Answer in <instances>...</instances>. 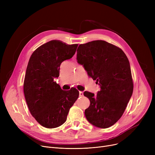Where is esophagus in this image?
<instances>
[{
	"mask_svg": "<svg viewBox=\"0 0 155 155\" xmlns=\"http://www.w3.org/2000/svg\"><path fill=\"white\" fill-rule=\"evenodd\" d=\"M79 96L80 97H83L84 96V93H83V92H79Z\"/></svg>",
	"mask_w": 155,
	"mask_h": 155,
	"instance_id": "34e87169",
	"label": "esophagus"
}]
</instances>
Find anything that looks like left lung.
Wrapping results in <instances>:
<instances>
[{
	"instance_id": "1",
	"label": "left lung",
	"mask_w": 155,
	"mask_h": 155,
	"mask_svg": "<svg viewBox=\"0 0 155 155\" xmlns=\"http://www.w3.org/2000/svg\"><path fill=\"white\" fill-rule=\"evenodd\" d=\"M77 56L78 63L101 87L97 95L84 92L91 102L85 110V117L96 127H109L123 116L133 94L127 57L120 48L102 40L80 45Z\"/></svg>"
}]
</instances>
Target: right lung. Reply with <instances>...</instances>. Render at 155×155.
Wrapping results in <instances>:
<instances>
[{
  "label": "right lung",
  "mask_w": 155,
  "mask_h": 155,
  "mask_svg": "<svg viewBox=\"0 0 155 155\" xmlns=\"http://www.w3.org/2000/svg\"><path fill=\"white\" fill-rule=\"evenodd\" d=\"M77 46L52 40L38 47L29 58L24 94L31 115L46 128H56L64 123L78 97L76 88L64 91L54 81L60 75L61 63L72 58Z\"/></svg>",
  "instance_id": "right-lung-1"
}]
</instances>
